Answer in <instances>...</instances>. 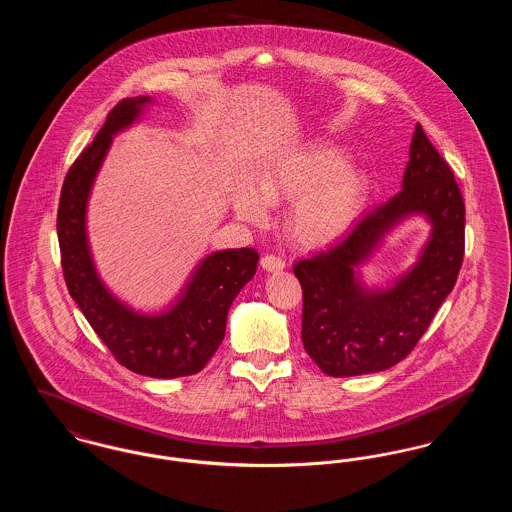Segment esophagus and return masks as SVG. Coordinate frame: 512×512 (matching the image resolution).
Instances as JSON below:
<instances>
[{"label": "esophagus", "instance_id": "obj_1", "mask_svg": "<svg viewBox=\"0 0 512 512\" xmlns=\"http://www.w3.org/2000/svg\"><path fill=\"white\" fill-rule=\"evenodd\" d=\"M261 267L268 270V272H276V270H284L286 263L280 257H276V255H265L261 259Z\"/></svg>", "mask_w": 512, "mask_h": 512}]
</instances>
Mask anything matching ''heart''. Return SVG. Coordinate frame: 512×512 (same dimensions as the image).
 I'll return each mask as SVG.
<instances>
[{"mask_svg":"<svg viewBox=\"0 0 512 512\" xmlns=\"http://www.w3.org/2000/svg\"><path fill=\"white\" fill-rule=\"evenodd\" d=\"M345 163V155L334 147L290 153L268 165L259 184H236L234 211L240 219L263 220L270 203L295 199L288 217L293 236L301 244H330L357 220L368 190L365 174Z\"/></svg>","mask_w":512,"mask_h":512,"instance_id":"heart-1","label":"heart"}]
</instances>
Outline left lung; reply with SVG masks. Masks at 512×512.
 Returning <instances> with one entry per match:
<instances>
[{
    "mask_svg": "<svg viewBox=\"0 0 512 512\" xmlns=\"http://www.w3.org/2000/svg\"><path fill=\"white\" fill-rule=\"evenodd\" d=\"M401 188L365 213L341 242L293 265L303 288V347L328 376L372 374L403 361L457 282L463 195L420 124ZM414 214L431 224L417 261L388 289H368L360 267L388 231Z\"/></svg>",
    "mask_w": 512,
    "mask_h": 512,
    "instance_id": "8db88e82",
    "label": "left lung"
}]
</instances>
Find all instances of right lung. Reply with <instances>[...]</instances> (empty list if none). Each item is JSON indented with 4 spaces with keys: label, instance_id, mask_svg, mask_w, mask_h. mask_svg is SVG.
Segmentation results:
<instances>
[{
    "label": "right lung",
    "instance_id": "obj_1",
    "mask_svg": "<svg viewBox=\"0 0 512 512\" xmlns=\"http://www.w3.org/2000/svg\"><path fill=\"white\" fill-rule=\"evenodd\" d=\"M151 103L149 96L122 99L74 161L61 190L57 236L69 293L115 359L142 376L178 378L199 372L219 349L230 305L255 276L259 253L242 247L207 255L159 313L136 311L105 286L88 242V201L113 138L140 121Z\"/></svg>",
    "mask_w": 512,
    "mask_h": 512
}]
</instances>
